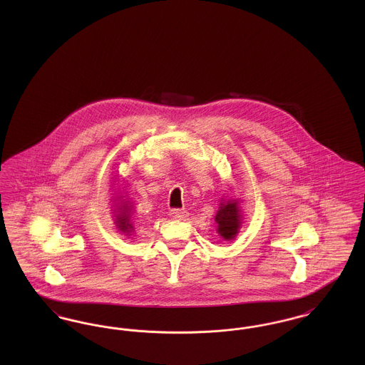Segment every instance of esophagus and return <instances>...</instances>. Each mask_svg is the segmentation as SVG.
I'll return each mask as SVG.
<instances>
[{"mask_svg": "<svg viewBox=\"0 0 365 365\" xmlns=\"http://www.w3.org/2000/svg\"><path fill=\"white\" fill-rule=\"evenodd\" d=\"M170 216H171V219H174V220H183L185 217H187V212L183 210V209H173V210L170 212Z\"/></svg>", "mask_w": 365, "mask_h": 365, "instance_id": "34e87169", "label": "esophagus"}]
</instances>
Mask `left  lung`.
<instances>
[{"label": "left lung", "mask_w": 365, "mask_h": 365, "mask_svg": "<svg viewBox=\"0 0 365 365\" xmlns=\"http://www.w3.org/2000/svg\"><path fill=\"white\" fill-rule=\"evenodd\" d=\"M217 223V232L226 241L234 240L241 227V209L237 200L223 201L215 217Z\"/></svg>", "instance_id": "1"}]
</instances>
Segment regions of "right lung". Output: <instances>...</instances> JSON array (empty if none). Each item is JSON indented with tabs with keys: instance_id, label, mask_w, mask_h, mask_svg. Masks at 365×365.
<instances>
[{
	"instance_id": "right-lung-1",
	"label": "right lung",
	"mask_w": 365,
	"mask_h": 365,
	"mask_svg": "<svg viewBox=\"0 0 365 365\" xmlns=\"http://www.w3.org/2000/svg\"><path fill=\"white\" fill-rule=\"evenodd\" d=\"M119 213H118V216H116V226L118 228L123 231V232H130L131 230H133V225H130V215H128V205H125V204H123L122 207H119Z\"/></svg>"
}]
</instances>
